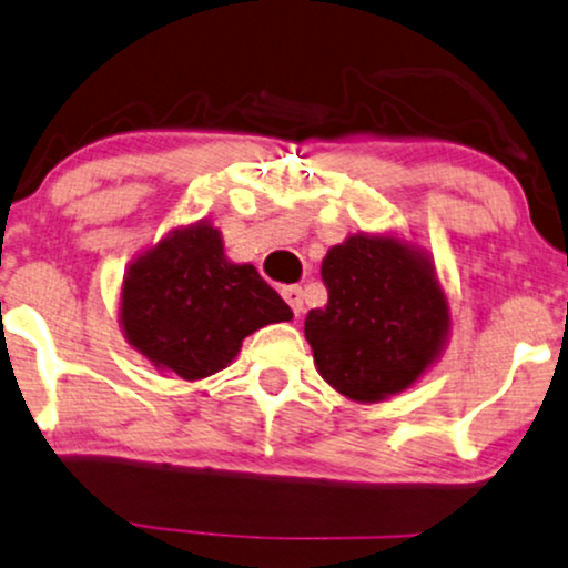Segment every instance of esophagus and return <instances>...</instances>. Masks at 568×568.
<instances>
[{"label":"esophagus","mask_w":568,"mask_h":568,"mask_svg":"<svg viewBox=\"0 0 568 568\" xmlns=\"http://www.w3.org/2000/svg\"><path fill=\"white\" fill-rule=\"evenodd\" d=\"M282 297L286 300V305L292 307V313H295V316L303 313V290H300V286H284Z\"/></svg>","instance_id":"obj_1"}]
</instances>
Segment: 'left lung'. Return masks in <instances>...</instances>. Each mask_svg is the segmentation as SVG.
<instances>
[{
	"mask_svg": "<svg viewBox=\"0 0 568 568\" xmlns=\"http://www.w3.org/2000/svg\"><path fill=\"white\" fill-rule=\"evenodd\" d=\"M326 307L305 318L318 374L355 403L413 387L450 337V305L429 252L397 234H353L321 263Z\"/></svg>",
	"mask_w": 568,
	"mask_h": 568,
	"instance_id": "1",
	"label": "left lung"
}]
</instances>
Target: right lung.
I'll return each instance as SVG.
<instances>
[{"label": "right lung", "instance_id": "right-lung-1", "mask_svg": "<svg viewBox=\"0 0 568 568\" xmlns=\"http://www.w3.org/2000/svg\"><path fill=\"white\" fill-rule=\"evenodd\" d=\"M292 311L250 263H231L210 221L176 226L131 261L121 286L123 337L158 371L205 379L244 337Z\"/></svg>", "mask_w": 568, "mask_h": 568}]
</instances>
